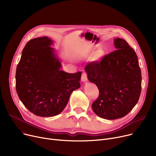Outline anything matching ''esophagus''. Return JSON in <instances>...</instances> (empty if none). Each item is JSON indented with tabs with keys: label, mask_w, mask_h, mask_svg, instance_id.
<instances>
[{
	"label": "esophagus",
	"mask_w": 156,
	"mask_h": 156,
	"mask_svg": "<svg viewBox=\"0 0 156 156\" xmlns=\"http://www.w3.org/2000/svg\"><path fill=\"white\" fill-rule=\"evenodd\" d=\"M81 81H83V82H85V81H87L88 80V78H87V74L85 72H83V73H82V75H81Z\"/></svg>",
	"instance_id": "1"
}]
</instances>
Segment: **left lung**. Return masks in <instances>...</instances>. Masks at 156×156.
I'll list each match as a JSON object with an SVG mask.
<instances>
[{
    "label": "left lung",
    "mask_w": 156,
    "mask_h": 156,
    "mask_svg": "<svg viewBox=\"0 0 156 156\" xmlns=\"http://www.w3.org/2000/svg\"><path fill=\"white\" fill-rule=\"evenodd\" d=\"M114 44L117 50L85 68L88 80L99 90L92 109L106 119L128 114L136 104L142 89L141 70L135 52L122 38H115Z\"/></svg>",
    "instance_id": "left-lung-1"
}]
</instances>
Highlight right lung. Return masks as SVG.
Wrapping results in <instances>:
<instances>
[{
    "label": "right lung",
    "instance_id": "obj_1",
    "mask_svg": "<svg viewBox=\"0 0 156 156\" xmlns=\"http://www.w3.org/2000/svg\"><path fill=\"white\" fill-rule=\"evenodd\" d=\"M52 44L47 37L30 40L16 72V88L21 101L31 112L42 117L61 113L71 94L80 87L81 72L61 70Z\"/></svg>",
    "mask_w": 156,
    "mask_h": 156
}]
</instances>
